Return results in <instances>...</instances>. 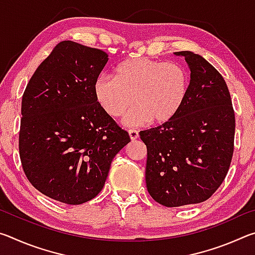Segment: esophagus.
I'll list each match as a JSON object with an SVG mask.
<instances>
[{
	"mask_svg": "<svg viewBox=\"0 0 255 255\" xmlns=\"http://www.w3.org/2000/svg\"><path fill=\"white\" fill-rule=\"evenodd\" d=\"M128 133H129V137H130L131 140H135V139H137L138 137H139V135H138V131L136 130V129H129Z\"/></svg>",
	"mask_w": 255,
	"mask_h": 255,
	"instance_id": "esophagus-1",
	"label": "esophagus"
}]
</instances>
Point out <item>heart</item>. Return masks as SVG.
<instances>
[{"mask_svg":"<svg viewBox=\"0 0 255 255\" xmlns=\"http://www.w3.org/2000/svg\"><path fill=\"white\" fill-rule=\"evenodd\" d=\"M189 79L176 63L146 57L130 58L119 64L116 76L100 75L93 84L98 105L112 118L125 116L127 126L171 122L187 98Z\"/></svg>","mask_w":255,"mask_h":255,"instance_id":"heart-1","label":"heart"}]
</instances>
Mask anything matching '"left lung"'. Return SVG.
<instances>
[{
  "label": "left lung",
  "mask_w": 255,
  "mask_h": 255,
  "mask_svg": "<svg viewBox=\"0 0 255 255\" xmlns=\"http://www.w3.org/2000/svg\"><path fill=\"white\" fill-rule=\"evenodd\" d=\"M190 70L187 98L171 122L140 131L146 187L165 207L199 204L223 183L234 150L235 115L226 82L202 56L176 51Z\"/></svg>",
  "instance_id": "obj_1"
}]
</instances>
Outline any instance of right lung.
<instances>
[{"label": "right lung", "mask_w": 255, "mask_h": 255, "mask_svg": "<svg viewBox=\"0 0 255 255\" xmlns=\"http://www.w3.org/2000/svg\"><path fill=\"white\" fill-rule=\"evenodd\" d=\"M107 63L105 51L62 41L23 93V171L38 191L63 204L81 205L98 196L112 159L130 141L94 97V81Z\"/></svg>", "instance_id": "add662e5"}]
</instances>
